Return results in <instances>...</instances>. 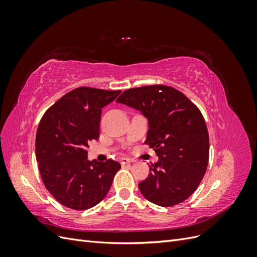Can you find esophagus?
<instances>
[{"mask_svg": "<svg viewBox=\"0 0 257 257\" xmlns=\"http://www.w3.org/2000/svg\"><path fill=\"white\" fill-rule=\"evenodd\" d=\"M133 162V160H131V159H128V158H122L121 160H120V163L122 165H125V164H130V163H132Z\"/></svg>", "mask_w": 257, "mask_h": 257, "instance_id": "1", "label": "esophagus"}]
</instances>
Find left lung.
Instances as JSON below:
<instances>
[{
	"label": "left lung",
	"instance_id": "obj_1",
	"mask_svg": "<svg viewBox=\"0 0 257 257\" xmlns=\"http://www.w3.org/2000/svg\"><path fill=\"white\" fill-rule=\"evenodd\" d=\"M116 102L141 110L149 121L145 144L159 161L138 184L151 203L172 207L188 199L203 180L209 162V135L203 114L182 92L164 84L127 89Z\"/></svg>",
	"mask_w": 257,
	"mask_h": 257
}]
</instances>
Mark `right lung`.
Segmentation results:
<instances>
[{
	"label": "right lung",
	"mask_w": 257,
	"mask_h": 257,
	"mask_svg": "<svg viewBox=\"0 0 257 257\" xmlns=\"http://www.w3.org/2000/svg\"><path fill=\"white\" fill-rule=\"evenodd\" d=\"M120 93L80 87L44 113L36 132V160L46 189L61 205L87 210L109 191L121 165L112 160L89 161L87 149L99 138L102 108Z\"/></svg>",
	"instance_id": "right-lung-1"
}]
</instances>
